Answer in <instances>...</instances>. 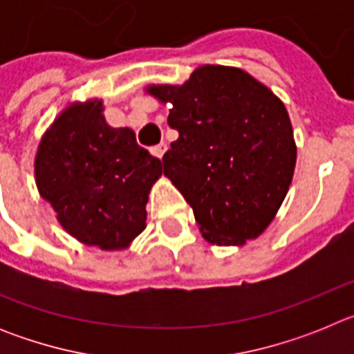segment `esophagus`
Here are the masks:
<instances>
[{
	"label": "esophagus",
	"mask_w": 354,
	"mask_h": 354,
	"mask_svg": "<svg viewBox=\"0 0 354 354\" xmlns=\"http://www.w3.org/2000/svg\"><path fill=\"white\" fill-rule=\"evenodd\" d=\"M165 152H167V143H159V145H156L150 149V154L156 156V158H159V159L165 156Z\"/></svg>",
	"instance_id": "esophagus-1"
}]
</instances>
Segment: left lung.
<instances>
[{"label":"left lung","instance_id":"left-lung-1","mask_svg":"<svg viewBox=\"0 0 354 354\" xmlns=\"http://www.w3.org/2000/svg\"><path fill=\"white\" fill-rule=\"evenodd\" d=\"M170 106L179 133L162 156L165 175L195 212L212 245L255 239L282 205L296 167V143L283 102L248 72L202 65L184 84H150Z\"/></svg>","mask_w":354,"mask_h":354}]
</instances>
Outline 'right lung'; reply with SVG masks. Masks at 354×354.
Returning <instances> with one entry per match:
<instances>
[{
	"mask_svg": "<svg viewBox=\"0 0 354 354\" xmlns=\"http://www.w3.org/2000/svg\"><path fill=\"white\" fill-rule=\"evenodd\" d=\"M102 101L65 108L40 140L35 183L62 227L88 246L124 250L143 232L161 161L129 127H111Z\"/></svg>",
	"mask_w": 354,
	"mask_h": 354,
	"instance_id": "add662e5",
	"label": "right lung"
}]
</instances>
